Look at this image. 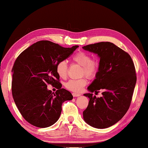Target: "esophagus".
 Wrapping results in <instances>:
<instances>
[{"label": "esophagus", "instance_id": "obj_1", "mask_svg": "<svg viewBox=\"0 0 148 148\" xmlns=\"http://www.w3.org/2000/svg\"><path fill=\"white\" fill-rule=\"evenodd\" d=\"M72 95H73L74 97H78V96H81V95H79V94L75 93V92H73V93H72Z\"/></svg>", "mask_w": 148, "mask_h": 148}]
</instances>
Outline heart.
Masks as SVG:
<instances>
[{"instance_id":"1","label":"heart","mask_w":148,"mask_h":148,"mask_svg":"<svg viewBox=\"0 0 148 148\" xmlns=\"http://www.w3.org/2000/svg\"><path fill=\"white\" fill-rule=\"evenodd\" d=\"M72 61L77 65L81 66L80 74L90 78L95 77L100 69V62L96 59H91V56L85 52H79L73 56ZM68 72V65L65 60L61 61L56 65V72L61 78H66ZM87 80L85 77L77 79H69L65 83L67 89L75 92H79L85 87Z\"/></svg>"}]
</instances>
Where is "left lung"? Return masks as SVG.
I'll list each match as a JSON object with an SVG mask.
<instances>
[{"label":"left lung","mask_w":148,"mask_h":148,"mask_svg":"<svg viewBox=\"0 0 148 148\" xmlns=\"http://www.w3.org/2000/svg\"><path fill=\"white\" fill-rule=\"evenodd\" d=\"M98 54L100 69L96 78L87 87L88 105L83 112L85 122L93 127H111L122 119L130 108L136 82L135 65L131 56L110 42H100L83 47ZM103 90L102 97L92 92Z\"/></svg>","instance_id":"left-lung-1"}]
</instances>
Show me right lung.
Here are the masks:
<instances>
[{
  "label": "right lung",
  "instance_id": "right-lung-1",
  "mask_svg": "<svg viewBox=\"0 0 148 148\" xmlns=\"http://www.w3.org/2000/svg\"><path fill=\"white\" fill-rule=\"evenodd\" d=\"M79 46L65 48L49 41H40L18 56L12 69L13 100L23 117L37 127H50L60 116L62 103L73 98L61 88L56 65L69 58ZM58 89L54 93L47 85Z\"/></svg>",
  "mask_w": 148,
  "mask_h": 148
}]
</instances>
